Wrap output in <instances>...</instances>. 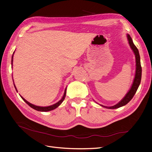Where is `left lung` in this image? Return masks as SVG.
I'll return each mask as SVG.
<instances>
[{"label": "left lung", "mask_w": 152, "mask_h": 152, "mask_svg": "<svg viewBox=\"0 0 152 152\" xmlns=\"http://www.w3.org/2000/svg\"><path fill=\"white\" fill-rule=\"evenodd\" d=\"M127 38L128 40L129 44H130V48L133 50V51L135 55V58H136V72H135V76H134L133 83L132 84V86L130 88V90L126 94V96L123 98L120 102L113 106H110V107H108V106H104L103 105L100 104L103 107L108 108V109H116L118 108L121 107L123 106L126 105L133 98L134 96V94L136 93L137 89L138 88V86L140 84V82H141V79H142V66H141V63H140V54L137 48L134 46V44H133V42L132 41V39L130 37V36L129 34H127Z\"/></svg>", "instance_id": "8db88e82"}]
</instances>
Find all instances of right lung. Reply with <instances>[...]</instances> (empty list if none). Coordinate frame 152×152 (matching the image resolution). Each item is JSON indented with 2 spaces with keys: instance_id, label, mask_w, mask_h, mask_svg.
I'll use <instances>...</instances> for the list:
<instances>
[{
  "instance_id": "right-lung-1",
  "label": "right lung",
  "mask_w": 152,
  "mask_h": 152,
  "mask_svg": "<svg viewBox=\"0 0 152 152\" xmlns=\"http://www.w3.org/2000/svg\"><path fill=\"white\" fill-rule=\"evenodd\" d=\"M14 54V53H13ZM13 55H12V61H13ZM14 87H15V89H16V91H17V89H16V87H15V85H14ZM66 89H65V91H64V95H63V98H61V99L60 100V101H59V102H58V103H55V104H53V105H51V106H36V105H34V104H31V103H30L29 102H28L27 101H26L23 97H22L21 96H20V97L22 98V99H23L24 102L29 105V106H31V107L32 108H33V109H34V110H37V111H51V110H54L55 108H58V106L63 103V102L64 101V98H65V96H66Z\"/></svg>"
}]
</instances>
